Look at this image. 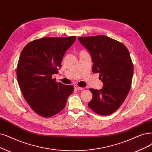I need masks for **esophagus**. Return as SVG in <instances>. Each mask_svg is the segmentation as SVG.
<instances>
[{
  "instance_id": "1",
  "label": "esophagus",
  "mask_w": 152,
  "mask_h": 152,
  "mask_svg": "<svg viewBox=\"0 0 152 152\" xmlns=\"http://www.w3.org/2000/svg\"><path fill=\"white\" fill-rule=\"evenodd\" d=\"M74 88H75V89H77V90H83V89H84V88L80 87L79 86H77V85H75Z\"/></svg>"
}]
</instances>
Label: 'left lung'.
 <instances>
[{
  "mask_svg": "<svg viewBox=\"0 0 152 152\" xmlns=\"http://www.w3.org/2000/svg\"><path fill=\"white\" fill-rule=\"evenodd\" d=\"M91 56L94 73L99 72L102 89L90 88L93 98L88 106L101 115H111L124 102L130 90L133 65L124 44L106 36L78 37Z\"/></svg>",
  "mask_w": 152,
  "mask_h": 152,
  "instance_id": "obj_1",
  "label": "left lung"
}]
</instances>
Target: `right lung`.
<instances>
[{
  "label": "right lung",
  "instance_id": "obj_1",
  "mask_svg": "<svg viewBox=\"0 0 152 152\" xmlns=\"http://www.w3.org/2000/svg\"><path fill=\"white\" fill-rule=\"evenodd\" d=\"M76 36L43 37L28 43L17 66V77L24 98L32 110L42 117L59 113L74 91L72 85L56 81L52 76L61 67L63 56Z\"/></svg>",
  "mask_w": 152,
  "mask_h": 152
}]
</instances>
